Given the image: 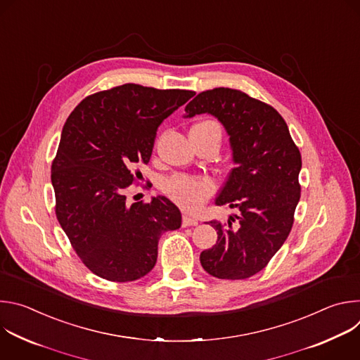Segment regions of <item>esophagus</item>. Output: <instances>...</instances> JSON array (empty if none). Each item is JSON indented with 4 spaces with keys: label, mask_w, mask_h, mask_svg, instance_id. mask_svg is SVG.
Wrapping results in <instances>:
<instances>
[{
    "label": "esophagus",
    "mask_w": 360,
    "mask_h": 360,
    "mask_svg": "<svg viewBox=\"0 0 360 360\" xmlns=\"http://www.w3.org/2000/svg\"><path fill=\"white\" fill-rule=\"evenodd\" d=\"M182 225L184 226H195V225H198V219L189 214H185L182 218Z\"/></svg>",
    "instance_id": "esophagus-1"
}]
</instances>
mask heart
Returning <instances> with one entry per match:
<instances>
[{
  "label": "heart",
  "mask_w": 360,
  "mask_h": 360,
  "mask_svg": "<svg viewBox=\"0 0 360 360\" xmlns=\"http://www.w3.org/2000/svg\"><path fill=\"white\" fill-rule=\"evenodd\" d=\"M218 127L212 121H203L193 125L191 129L199 128H210ZM164 192L172 198L175 202L184 205L185 208L196 210L200 207V203L210 198L215 192V184L210 178H200V176H189L184 174H175L165 179L164 182Z\"/></svg>",
  "instance_id": "1"
}]
</instances>
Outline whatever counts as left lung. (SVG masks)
I'll return each mask as SVG.
<instances>
[{
  "label": "left lung",
  "instance_id": "obj_1",
  "mask_svg": "<svg viewBox=\"0 0 360 360\" xmlns=\"http://www.w3.org/2000/svg\"><path fill=\"white\" fill-rule=\"evenodd\" d=\"M186 117L212 114L229 134L236 167L217 198L239 214L211 221L218 242L200 253V265L218 279L261 272L290 233L300 198L302 157L281 114L266 102L232 88L198 94Z\"/></svg>",
  "mask_w": 360,
  "mask_h": 360
}]
</instances>
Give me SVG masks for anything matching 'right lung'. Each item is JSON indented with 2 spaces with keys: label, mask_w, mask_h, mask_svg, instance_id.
Masks as SVG:
<instances>
[{
  "label": "right lung",
  "mask_w": 360,
  "mask_h": 360,
  "mask_svg": "<svg viewBox=\"0 0 360 360\" xmlns=\"http://www.w3.org/2000/svg\"><path fill=\"white\" fill-rule=\"evenodd\" d=\"M195 95L124 84L82 99L68 117L51 167L56 215L82 264L111 282H132L157 264L158 240L181 226L165 196L128 205L132 168L148 164L158 127Z\"/></svg>",
  "instance_id": "1"
}]
</instances>
